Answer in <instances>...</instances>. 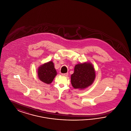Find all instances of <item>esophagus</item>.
Returning a JSON list of instances; mask_svg holds the SVG:
<instances>
[{
    "mask_svg": "<svg viewBox=\"0 0 131 131\" xmlns=\"http://www.w3.org/2000/svg\"><path fill=\"white\" fill-rule=\"evenodd\" d=\"M61 75L63 76H65V77H67L68 75V73H65V74H61Z\"/></svg>",
    "mask_w": 131,
    "mask_h": 131,
    "instance_id": "obj_1",
    "label": "esophagus"
}]
</instances>
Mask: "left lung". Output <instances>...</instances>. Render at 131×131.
I'll return each instance as SVG.
<instances>
[{
  "mask_svg": "<svg viewBox=\"0 0 131 131\" xmlns=\"http://www.w3.org/2000/svg\"><path fill=\"white\" fill-rule=\"evenodd\" d=\"M96 78L93 65L89 62L75 65L74 72L71 76L72 86L75 89H84L92 84Z\"/></svg>",
  "mask_w": 131,
  "mask_h": 131,
  "instance_id": "obj_1",
  "label": "left lung"
}]
</instances>
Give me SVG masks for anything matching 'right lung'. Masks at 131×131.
<instances>
[{
    "instance_id": "obj_1",
    "label": "right lung",
    "mask_w": 131,
    "mask_h": 131,
    "mask_svg": "<svg viewBox=\"0 0 131 131\" xmlns=\"http://www.w3.org/2000/svg\"><path fill=\"white\" fill-rule=\"evenodd\" d=\"M38 77L41 81L50 84L57 75V72L52 61L45 63L40 65L37 70Z\"/></svg>"
}]
</instances>
